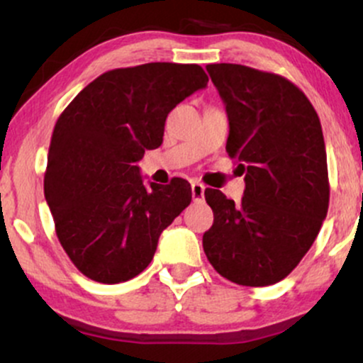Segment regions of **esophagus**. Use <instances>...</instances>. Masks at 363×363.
<instances>
[{"label":"esophagus","instance_id":"obj_1","mask_svg":"<svg viewBox=\"0 0 363 363\" xmlns=\"http://www.w3.org/2000/svg\"><path fill=\"white\" fill-rule=\"evenodd\" d=\"M205 189L206 187L203 186L201 182H193V184H191V193H193L194 201H203V198H205Z\"/></svg>","mask_w":363,"mask_h":363}]
</instances>
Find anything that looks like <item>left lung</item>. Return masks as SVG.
Returning <instances> with one entry per match:
<instances>
[{
	"instance_id": "1",
	"label": "left lung",
	"mask_w": 363,
	"mask_h": 363,
	"mask_svg": "<svg viewBox=\"0 0 363 363\" xmlns=\"http://www.w3.org/2000/svg\"><path fill=\"white\" fill-rule=\"evenodd\" d=\"M228 118V157L245 172L242 201L206 189L213 225L203 235L227 280L266 286L289 277L328 213L329 181L318 112L294 83L242 65H208Z\"/></svg>"
}]
</instances>
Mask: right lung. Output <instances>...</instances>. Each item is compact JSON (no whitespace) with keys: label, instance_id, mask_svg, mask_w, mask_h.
<instances>
[{"label":"right lung","instance_id":"right-lung-1","mask_svg":"<svg viewBox=\"0 0 363 363\" xmlns=\"http://www.w3.org/2000/svg\"><path fill=\"white\" fill-rule=\"evenodd\" d=\"M208 77L198 65L148 62L101 74L54 126L44 194L57 239L90 280L128 281L153 259L158 237L191 203V186L140 176L136 162L164 141L169 112Z\"/></svg>","mask_w":363,"mask_h":363}]
</instances>
